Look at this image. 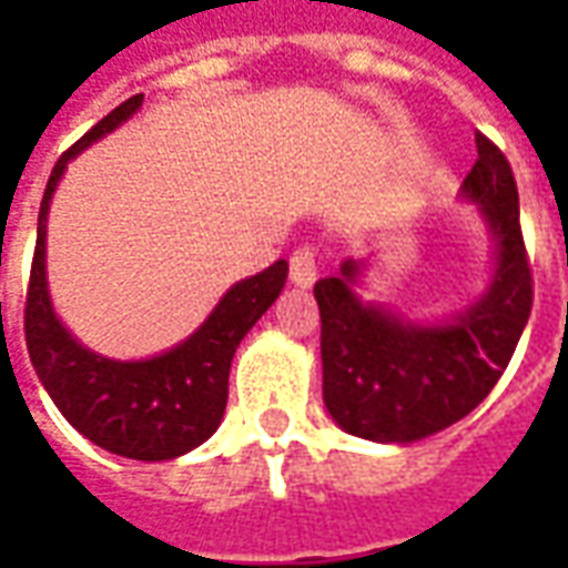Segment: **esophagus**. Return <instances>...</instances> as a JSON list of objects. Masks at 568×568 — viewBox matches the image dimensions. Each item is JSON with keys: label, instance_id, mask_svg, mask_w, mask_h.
Masks as SVG:
<instances>
[{"label": "esophagus", "instance_id": "1", "mask_svg": "<svg viewBox=\"0 0 568 568\" xmlns=\"http://www.w3.org/2000/svg\"><path fill=\"white\" fill-rule=\"evenodd\" d=\"M288 280L297 285V288H310L316 283V255L313 248H297L288 258Z\"/></svg>", "mask_w": 568, "mask_h": 568}]
</instances>
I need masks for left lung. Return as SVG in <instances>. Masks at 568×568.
I'll return each mask as SVG.
<instances>
[{
	"label": "left lung",
	"mask_w": 568,
	"mask_h": 568,
	"mask_svg": "<svg viewBox=\"0 0 568 568\" xmlns=\"http://www.w3.org/2000/svg\"><path fill=\"white\" fill-rule=\"evenodd\" d=\"M477 161L463 197L475 203L496 248L489 285L444 322H410L362 301L365 261L316 283L322 320V398L337 426L356 438L410 444L468 417L508 368L532 310V273L520 234L511 163L477 133Z\"/></svg>",
	"instance_id": "1"
}]
</instances>
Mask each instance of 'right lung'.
Wrapping results in <instances>:
<instances>
[{"label":"right lung","instance_id":"right-lung-1","mask_svg":"<svg viewBox=\"0 0 568 568\" xmlns=\"http://www.w3.org/2000/svg\"><path fill=\"white\" fill-rule=\"evenodd\" d=\"M140 105L142 93L130 97L54 163L39 210L23 332L32 368L69 426L109 453L142 463H163L200 447L219 428L227 405V374L236 346L280 297L288 264L276 261L267 271L231 285L197 332L161 356L118 362L81 346L67 332V325L57 320L44 273L51 197L60 175L67 173V163L91 142L121 128L130 115H136Z\"/></svg>","mask_w":568,"mask_h":568}]
</instances>
